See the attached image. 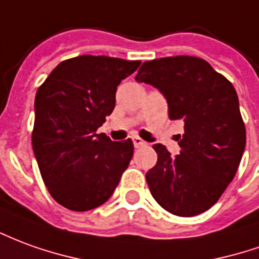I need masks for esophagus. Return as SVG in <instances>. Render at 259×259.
<instances>
[{
    "label": "esophagus",
    "instance_id": "esophagus-1",
    "mask_svg": "<svg viewBox=\"0 0 259 259\" xmlns=\"http://www.w3.org/2000/svg\"><path fill=\"white\" fill-rule=\"evenodd\" d=\"M132 140H133V144H135L136 148L143 147V146H146V144H147V143L144 142V140H142V139H140L139 136H135V137H133Z\"/></svg>",
    "mask_w": 259,
    "mask_h": 259
}]
</instances>
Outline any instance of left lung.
Instances as JSON below:
<instances>
[{
	"instance_id": "obj_1",
	"label": "left lung",
	"mask_w": 259,
	"mask_h": 259,
	"mask_svg": "<svg viewBox=\"0 0 259 259\" xmlns=\"http://www.w3.org/2000/svg\"><path fill=\"white\" fill-rule=\"evenodd\" d=\"M164 95L169 119L184 120L172 157L162 144L146 174L150 192L165 210L181 218L203 213L230 184L245 148V126L234 87L203 59L175 56L146 61L136 75Z\"/></svg>"
}]
</instances>
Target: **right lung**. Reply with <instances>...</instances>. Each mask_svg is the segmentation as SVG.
<instances>
[{
	"label": "right lung",
	"instance_id": "add662e5",
	"mask_svg": "<svg viewBox=\"0 0 259 259\" xmlns=\"http://www.w3.org/2000/svg\"><path fill=\"white\" fill-rule=\"evenodd\" d=\"M140 66L108 56L61 61L35 98L32 147L49 192L74 211L111 198L133 157V142H112L97 130L111 115L116 88Z\"/></svg>",
	"mask_w": 259,
	"mask_h": 259
}]
</instances>
